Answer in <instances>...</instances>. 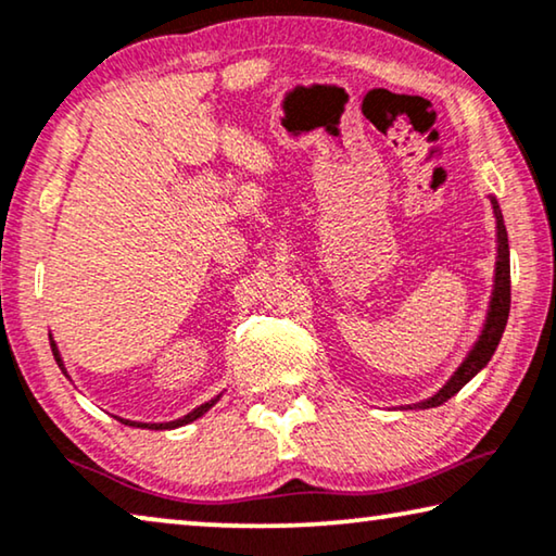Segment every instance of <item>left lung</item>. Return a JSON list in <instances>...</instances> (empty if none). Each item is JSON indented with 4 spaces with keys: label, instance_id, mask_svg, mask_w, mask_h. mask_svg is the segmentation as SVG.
I'll return each mask as SVG.
<instances>
[{
    "label": "left lung",
    "instance_id": "8db88e82",
    "mask_svg": "<svg viewBox=\"0 0 556 556\" xmlns=\"http://www.w3.org/2000/svg\"><path fill=\"white\" fill-rule=\"evenodd\" d=\"M494 205V218H496V273H494V293H492V305H489V316L484 324V331H481L479 341L473 343V349L469 351V356L462 366L456 368V374L448 378L444 389L439 393H433L431 399L416 404L418 408H433L441 406L444 401H448L464 389L466 383L477 376L481 368L489 364V358L494 356L498 341H502V333L506 328V318H509V305H511V280H509V238H506V228H504V218L502 211H498V203L492 198Z\"/></svg>",
    "mask_w": 556,
    "mask_h": 556
}]
</instances>
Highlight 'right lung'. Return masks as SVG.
I'll list each match as a JSON object with an SVG mask.
<instances>
[{
	"instance_id": "obj_1",
	"label": "right lung",
	"mask_w": 556,
	"mask_h": 556,
	"mask_svg": "<svg viewBox=\"0 0 556 556\" xmlns=\"http://www.w3.org/2000/svg\"><path fill=\"white\" fill-rule=\"evenodd\" d=\"M50 345H52V353H54V361H58L60 364V368L64 371V366H62V358H60V351H58V343L52 341V336H50ZM67 374V371H64ZM220 396H215V399H211V401H205L203 406H198V408H192V412L188 414V416H182V418H178V421H167V424H135V421H125V418H119V421L123 424H130V426H138V429H178V426H185V424H190V421H195V418H200L203 416L207 408L211 406H215V401H218Z\"/></svg>"
}]
</instances>
